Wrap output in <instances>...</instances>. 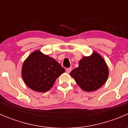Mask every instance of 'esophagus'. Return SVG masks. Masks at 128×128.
Wrapping results in <instances>:
<instances>
[{
	"instance_id": "1",
	"label": "esophagus",
	"mask_w": 128,
	"mask_h": 128,
	"mask_svg": "<svg viewBox=\"0 0 128 128\" xmlns=\"http://www.w3.org/2000/svg\"><path fill=\"white\" fill-rule=\"evenodd\" d=\"M71 70H72L71 68H68V69H66V72H67V73H70V72H71Z\"/></svg>"
}]
</instances>
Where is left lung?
<instances>
[{"mask_svg": "<svg viewBox=\"0 0 128 128\" xmlns=\"http://www.w3.org/2000/svg\"><path fill=\"white\" fill-rule=\"evenodd\" d=\"M108 68L103 58L96 52L90 56L83 57L78 68L70 75L83 90L93 92L100 88L106 81Z\"/></svg>", "mask_w": 128, "mask_h": 128, "instance_id": "obj_1", "label": "left lung"}]
</instances>
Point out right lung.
I'll list each match as a JSON object with an SVG mask.
<instances>
[{
  "label": "right lung",
  "instance_id": "right-lung-1",
  "mask_svg": "<svg viewBox=\"0 0 128 128\" xmlns=\"http://www.w3.org/2000/svg\"><path fill=\"white\" fill-rule=\"evenodd\" d=\"M64 72L65 69L54 59L36 50L24 60L22 75L29 88L45 92L53 86L56 78Z\"/></svg>",
  "mask_w": 128,
  "mask_h": 128
}]
</instances>
